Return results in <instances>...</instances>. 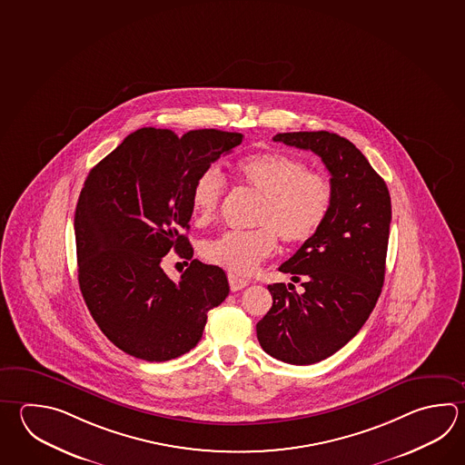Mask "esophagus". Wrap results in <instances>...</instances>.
I'll return each instance as SVG.
<instances>
[{"instance_id": "obj_1", "label": "esophagus", "mask_w": 465, "mask_h": 465, "mask_svg": "<svg viewBox=\"0 0 465 465\" xmlns=\"http://www.w3.org/2000/svg\"><path fill=\"white\" fill-rule=\"evenodd\" d=\"M228 282H230V290L232 291L243 290L250 284V281L238 278L235 274H228Z\"/></svg>"}]
</instances>
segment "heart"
I'll use <instances>...</instances> for the list:
<instances>
[{
  "instance_id": "obj_1",
  "label": "heart",
  "mask_w": 465,
  "mask_h": 465,
  "mask_svg": "<svg viewBox=\"0 0 465 465\" xmlns=\"http://www.w3.org/2000/svg\"><path fill=\"white\" fill-rule=\"evenodd\" d=\"M237 173L260 195L253 215L256 228L207 240L202 256L232 274L246 276L276 252L278 238L286 245H301L316 235L331 209L332 189L324 174L307 171L301 159L278 151L242 159ZM225 193L227 183L217 167H205L197 175L191 203L199 225L217 219Z\"/></svg>"
}]
</instances>
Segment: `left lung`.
Wrapping results in <instances>:
<instances>
[{
  "mask_svg": "<svg viewBox=\"0 0 465 465\" xmlns=\"http://www.w3.org/2000/svg\"><path fill=\"white\" fill-rule=\"evenodd\" d=\"M272 141L309 149L331 173L332 202L322 227L268 284L272 306L256 324L266 353L311 365L341 351L367 322L385 281L391 199L385 181L355 144L329 132L278 133Z\"/></svg>",
  "mask_w": 465,
  "mask_h": 465,
  "instance_id": "obj_1",
  "label": "left lung"
}]
</instances>
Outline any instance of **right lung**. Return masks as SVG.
Instances as JSON below:
<instances>
[{"mask_svg": "<svg viewBox=\"0 0 465 465\" xmlns=\"http://www.w3.org/2000/svg\"><path fill=\"white\" fill-rule=\"evenodd\" d=\"M242 133L141 128L88 173L75 209L79 286L110 342L146 361L184 355L207 312L228 296L225 272L193 260L185 237L191 191L205 167L242 144ZM192 262L174 283L160 262L171 250Z\"/></svg>", "mask_w": 465, "mask_h": 465, "instance_id": "add662e5", "label": "right lung"}]
</instances>
